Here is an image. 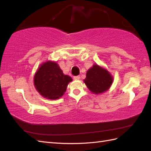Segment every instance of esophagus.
Wrapping results in <instances>:
<instances>
[{
    "label": "esophagus",
    "mask_w": 151,
    "mask_h": 151,
    "mask_svg": "<svg viewBox=\"0 0 151 151\" xmlns=\"http://www.w3.org/2000/svg\"><path fill=\"white\" fill-rule=\"evenodd\" d=\"M73 78L75 79V80H79L80 78H81V76H74L73 77Z\"/></svg>",
    "instance_id": "34e87169"
}]
</instances>
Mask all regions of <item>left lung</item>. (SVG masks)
<instances>
[{
  "label": "left lung",
  "mask_w": 151,
  "mask_h": 151,
  "mask_svg": "<svg viewBox=\"0 0 151 151\" xmlns=\"http://www.w3.org/2000/svg\"><path fill=\"white\" fill-rule=\"evenodd\" d=\"M84 82L93 93L100 94L110 88L113 77L106 69L94 64L88 70Z\"/></svg>",
  "instance_id": "left-lung-1"
}]
</instances>
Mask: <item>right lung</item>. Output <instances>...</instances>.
I'll list each match as a JSON object with an SVG mask.
<instances>
[{
  "instance_id": "right-lung-1",
  "label": "right lung",
  "mask_w": 151,
  "mask_h": 151,
  "mask_svg": "<svg viewBox=\"0 0 151 151\" xmlns=\"http://www.w3.org/2000/svg\"><path fill=\"white\" fill-rule=\"evenodd\" d=\"M72 81L69 76L64 75L56 62L52 61L41 64L34 78L37 91L43 97L51 100L62 97Z\"/></svg>"
}]
</instances>
